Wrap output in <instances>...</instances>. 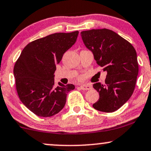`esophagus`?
<instances>
[{"label": "esophagus", "mask_w": 151, "mask_h": 151, "mask_svg": "<svg viewBox=\"0 0 151 151\" xmlns=\"http://www.w3.org/2000/svg\"><path fill=\"white\" fill-rule=\"evenodd\" d=\"M79 88H81V90H83V91H87V90H90L91 89L92 87L90 86V85H86V84H83V85H81V86H79Z\"/></svg>", "instance_id": "1"}]
</instances>
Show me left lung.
<instances>
[{
    "mask_svg": "<svg viewBox=\"0 0 151 151\" xmlns=\"http://www.w3.org/2000/svg\"><path fill=\"white\" fill-rule=\"evenodd\" d=\"M81 34L96 63L107 72L104 84L96 83L93 86L99 93V101L93 107L101 112H115L130 99L135 88L139 73L135 48L108 29L83 31Z\"/></svg>",
    "mask_w": 151,
    "mask_h": 151,
    "instance_id": "1",
    "label": "left lung"
}]
</instances>
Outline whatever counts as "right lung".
Masks as SVG:
<instances>
[{
    "mask_svg": "<svg viewBox=\"0 0 151 151\" xmlns=\"http://www.w3.org/2000/svg\"><path fill=\"white\" fill-rule=\"evenodd\" d=\"M79 32L55 33L29 43L14 66L16 89L20 101L39 117L55 115L64 108L74 85L54 82L55 65L77 41Z\"/></svg>",
    "mask_w": 151,
    "mask_h": 151,
    "instance_id": "1",
    "label": "right lung"
}]
</instances>
